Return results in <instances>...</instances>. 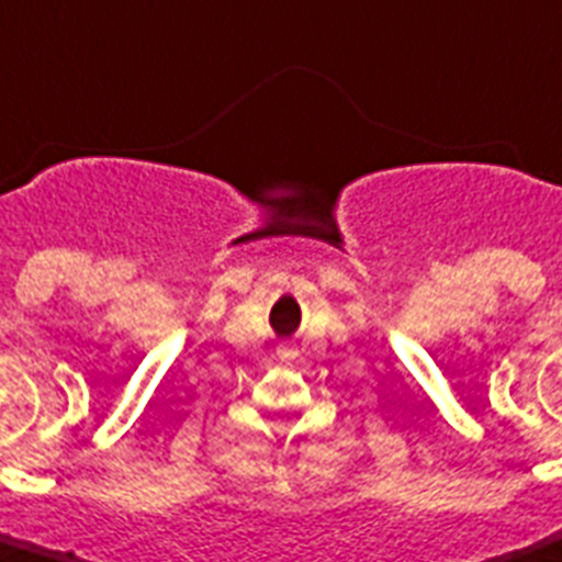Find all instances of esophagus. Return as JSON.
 <instances>
[{"instance_id": "obj_1", "label": "esophagus", "mask_w": 562, "mask_h": 562, "mask_svg": "<svg viewBox=\"0 0 562 562\" xmlns=\"http://www.w3.org/2000/svg\"><path fill=\"white\" fill-rule=\"evenodd\" d=\"M280 355H282V358H285V360H291L296 352H293V349H280Z\"/></svg>"}]
</instances>
